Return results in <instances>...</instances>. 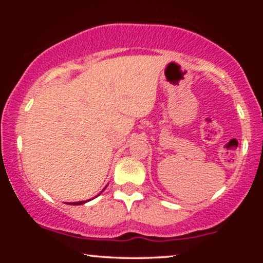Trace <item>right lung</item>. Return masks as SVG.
Instances as JSON below:
<instances>
[{"label":"right lung","instance_id":"obj_1","mask_svg":"<svg viewBox=\"0 0 263 263\" xmlns=\"http://www.w3.org/2000/svg\"><path fill=\"white\" fill-rule=\"evenodd\" d=\"M85 202H87V201H80V202H73V203H68V204H82Z\"/></svg>","mask_w":263,"mask_h":263}]
</instances>
